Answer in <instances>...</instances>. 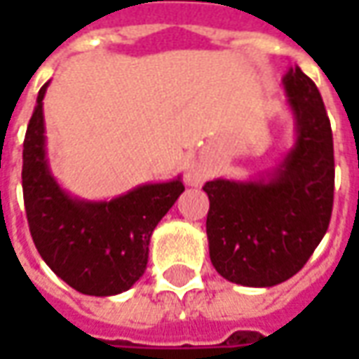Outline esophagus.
Masks as SVG:
<instances>
[{"label": "esophagus", "mask_w": 359, "mask_h": 359, "mask_svg": "<svg viewBox=\"0 0 359 359\" xmlns=\"http://www.w3.org/2000/svg\"><path fill=\"white\" fill-rule=\"evenodd\" d=\"M188 180H190L192 184H196V182H198V179H196V177H188Z\"/></svg>", "instance_id": "1"}]
</instances>
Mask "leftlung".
Masks as SVG:
<instances>
[{
	"label": "left lung",
	"mask_w": 359,
	"mask_h": 359,
	"mask_svg": "<svg viewBox=\"0 0 359 359\" xmlns=\"http://www.w3.org/2000/svg\"><path fill=\"white\" fill-rule=\"evenodd\" d=\"M296 144L269 179H215L205 221L210 257L221 277L275 286L306 265L329 229L334 196L332 130L316 82L294 67L283 79Z\"/></svg>",
	"instance_id": "obj_1"
}]
</instances>
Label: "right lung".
I'll return each mask as SVG.
<instances>
[{"label":"right lung","mask_w":359,"mask_h":359,"mask_svg":"<svg viewBox=\"0 0 359 359\" xmlns=\"http://www.w3.org/2000/svg\"><path fill=\"white\" fill-rule=\"evenodd\" d=\"M46 88L48 84L38 92L22 144V196L36 250L79 292H125L144 275L151 233L184 184L180 179L142 184L109 202H84L67 194L51 177L46 157Z\"/></svg>","instance_id":"1"}]
</instances>
